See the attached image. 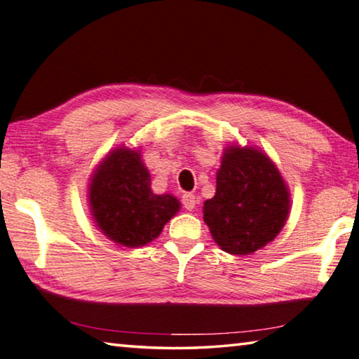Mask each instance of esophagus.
<instances>
[{
	"mask_svg": "<svg viewBox=\"0 0 359 359\" xmlns=\"http://www.w3.org/2000/svg\"><path fill=\"white\" fill-rule=\"evenodd\" d=\"M182 204H184L187 210H193V208L196 207V196L191 193H185L184 196H182Z\"/></svg>",
	"mask_w": 359,
	"mask_h": 359,
	"instance_id": "obj_1",
	"label": "esophagus"
}]
</instances>
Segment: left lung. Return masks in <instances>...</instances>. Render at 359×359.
<instances>
[{
	"mask_svg": "<svg viewBox=\"0 0 359 359\" xmlns=\"http://www.w3.org/2000/svg\"><path fill=\"white\" fill-rule=\"evenodd\" d=\"M202 213L221 250L248 256L281 232L290 213L289 187L260 149L229 144L217 171V193Z\"/></svg>",
	"mask_w": 359,
	"mask_h": 359,
	"instance_id": "8db88e82",
	"label": "left lung"
}]
</instances>
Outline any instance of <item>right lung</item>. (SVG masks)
Returning a JSON list of instances; mask_svg holds the SVG:
<instances>
[{"label": "right lung", "instance_id": "right-lung-1", "mask_svg": "<svg viewBox=\"0 0 359 359\" xmlns=\"http://www.w3.org/2000/svg\"><path fill=\"white\" fill-rule=\"evenodd\" d=\"M88 202L103 236L123 248H140L157 238L180 210L172 194H155L140 147L122 144L109 151L90 174Z\"/></svg>", "mask_w": 359, "mask_h": 359}]
</instances>
